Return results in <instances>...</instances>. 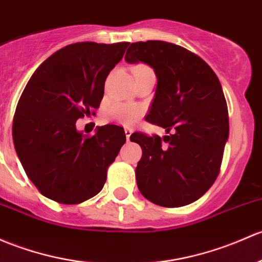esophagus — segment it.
Listing matches in <instances>:
<instances>
[{
  "label": "esophagus",
  "mask_w": 262,
  "mask_h": 262,
  "mask_svg": "<svg viewBox=\"0 0 262 262\" xmlns=\"http://www.w3.org/2000/svg\"><path fill=\"white\" fill-rule=\"evenodd\" d=\"M124 132H125L126 140H128V142H129V140H130V136H132V133H133V130H132V129H129V128H126Z\"/></svg>",
  "instance_id": "34e87169"
}]
</instances>
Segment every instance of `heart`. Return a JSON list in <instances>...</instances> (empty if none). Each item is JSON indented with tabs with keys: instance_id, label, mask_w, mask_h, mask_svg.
Masks as SVG:
<instances>
[{
	"instance_id": "obj_1",
	"label": "heart",
	"mask_w": 262,
	"mask_h": 262,
	"mask_svg": "<svg viewBox=\"0 0 262 262\" xmlns=\"http://www.w3.org/2000/svg\"><path fill=\"white\" fill-rule=\"evenodd\" d=\"M134 76L138 74L148 73L152 71L148 66L138 65L134 68ZM142 114V109L137 105H130V104L124 103H114L108 106L103 113V120L106 123H115L123 126H130L137 123Z\"/></svg>"
}]
</instances>
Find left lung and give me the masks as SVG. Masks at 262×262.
Returning <instances> with one entry per match:
<instances>
[{"label":"left lung","instance_id":"obj_1","mask_svg":"<svg viewBox=\"0 0 262 262\" xmlns=\"http://www.w3.org/2000/svg\"><path fill=\"white\" fill-rule=\"evenodd\" d=\"M128 64L153 69L157 88L148 122L168 136L133 133L142 147L137 184L148 201L182 207L202 197L216 181L228 139V112L221 82L193 52L166 41H139L129 46Z\"/></svg>","mask_w":262,"mask_h":262}]
</instances>
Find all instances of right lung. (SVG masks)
I'll list each match as a JSON object with an SVG mask.
<instances>
[{
  "instance_id": "add662e5",
  "label": "right lung",
  "mask_w": 262,
  "mask_h": 262,
  "mask_svg": "<svg viewBox=\"0 0 262 262\" xmlns=\"http://www.w3.org/2000/svg\"><path fill=\"white\" fill-rule=\"evenodd\" d=\"M129 42H76L45 60L27 82L12 124L20 162L45 197L78 205L103 189L125 133L122 126H98L93 137L76 120L98 109L106 76Z\"/></svg>"
}]
</instances>
